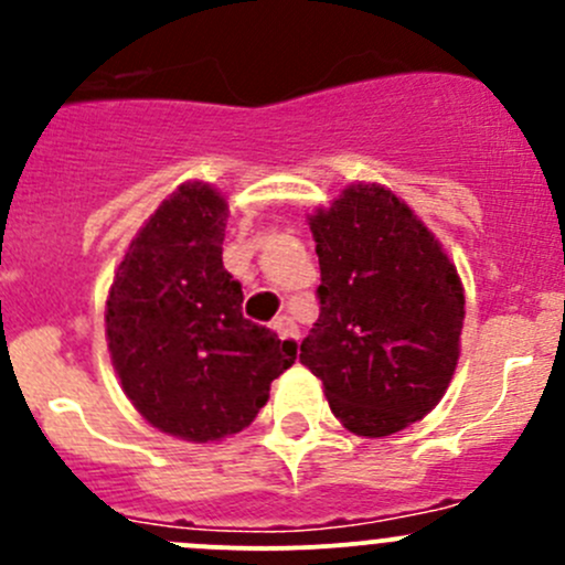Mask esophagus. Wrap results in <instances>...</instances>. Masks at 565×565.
Wrapping results in <instances>:
<instances>
[{
  "instance_id": "34e87169",
  "label": "esophagus",
  "mask_w": 565,
  "mask_h": 565,
  "mask_svg": "<svg viewBox=\"0 0 565 565\" xmlns=\"http://www.w3.org/2000/svg\"><path fill=\"white\" fill-rule=\"evenodd\" d=\"M273 330L281 335V341H287V347H298L300 344V330H298V324H295V319L276 317V319H273Z\"/></svg>"
}]
</instances>
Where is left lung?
Wrapping results in <instances>:
<instances>
[{
  "instance_id": "1",
  "label": "left lung",
  "mask_w": 565,
  "mask_h": 565,
  "mask_svg": "<svg viewBox=\"0 0 565 565\" xmlns=\"http://www.w3.org/2000/svg\"><path fill=\"white\" fill-rule=\"evenodd\" d=\"M322 284L300 363L358 437H388L437 407L457 372L465 287L429 226L380 182L309 215Z\"/></svg>"
}]
</instances>
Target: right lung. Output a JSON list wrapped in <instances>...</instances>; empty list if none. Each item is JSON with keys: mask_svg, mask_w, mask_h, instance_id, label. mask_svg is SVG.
<instances>
[{"mask_svg": "<svg viewBox=\"0 0 565 565\" xmlns=\"http://www.w3.org/2000/svg\"><path fill=\"white\" fill-rule=\"evenodd\" d=\"M226 218L218 188L182 182L136 232L108 287L106 341L125 396L188 443L246 429L298 358L243 317V289L221 259Z\"/></svg>", "mask_w": 565, "mask_h": 565, "instance_id": "right-lung-1", "label": "right lung"}]
</instances>
